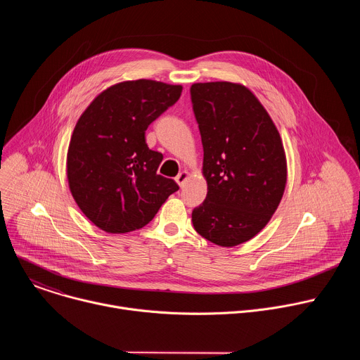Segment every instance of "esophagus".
<instances>
[{
	"label": "esophagus",
	"mask_w": 360,
	"mask_h": 360,
	"mask_svg": "<svg viewBox=\"0 0 360 360\" xmlns=\"http://www.w3.org/2000/svg\"><path fill=\"white\" fill-rule=\"evenodd\" d=\"M188 176H189V174H188L186 171H182V172H179V174L175 176V181H176V184H178L179 186H184V184H185V181L188 179Z\"/></svg>",
	"instance_id": "obj_1"
}]
</instances>
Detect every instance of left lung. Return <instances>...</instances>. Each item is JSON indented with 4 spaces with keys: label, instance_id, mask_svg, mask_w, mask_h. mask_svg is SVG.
I'll return each instance as SVG.
<instances>
[{
    "label": "left lung",
    "instance_id": "obj_1",
    "mask_svg": "<svg viewBox=\"0 0 360 360\" xmlns=\"http://www.w3.org/2000/svg\"><path fill=\"white\" fill-rule=\"evenodd\" d=\"M191 101L208 184L192 224L210 242L236 246L265 228L283 196L282 139L258 98L240 84H193Z\"/></svg>",
    "mask_w": 360,
    "mask_h": 360
}]
</instances>
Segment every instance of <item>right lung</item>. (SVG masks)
I'll use <instances>...</instances> for the list:
<instances>
[{
  "instance_id": "obj_1",
  "label": "right lung",
  "mask_w": 360,
  "mask_h": 360,
  "mask_svg": "<svg viewBox=\"0 0 360 360\" xmlns=\"http://www.w3.org/2000/svg\"><path fill=\"white\" fill-rule=\"evenodd\" d=\"M181 92V85L125 81L101 92L79 117L68 148L67 176L79 210L99 229H139L179 189L174 179L157 174L164 157L148 148L145 131Z\"/></svg>"
}]
</instances>
